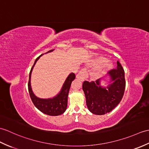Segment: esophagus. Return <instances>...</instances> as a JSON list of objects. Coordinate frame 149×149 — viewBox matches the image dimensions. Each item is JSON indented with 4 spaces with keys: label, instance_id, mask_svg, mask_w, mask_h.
<instances>
[{
    "label": "esophagus",
    "instance_id": "1",
    "mask_svg": "<svg viewBox=\"0 0 149 149\" xmlns=\"http://www.w3.org/2000/svg\"><path fill=\"white\" fill-rule=\"evenodd\" d=\"M88 77V74L87 72V70H86V68H85L82 69V70L79 72L78 74L77 75V78L82 82L84 81Z\"/></svg>",
    "mask_w": 149,
    "mask_h": 149
}]
</instances>
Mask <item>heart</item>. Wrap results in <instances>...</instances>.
Wrapping results in <instances>:
<instances>
[{"label":"heart","mask_w":149,"mask_h":149,"mask_svg":"<svg viewBox=\"0 0 149 149\" xmlns=\"http://www.w3.org/2000/svg\"><path fill=\"white\" fill-rule=\"evenodd\" d=\"M106 61V59L103 57H98L96 59L95 63L97 65H101L103 63L104 64L102 65V67H100L98 70L95 72V75L96 77H99L102 74H104L105 72L108 71L110 68H112L113 67V63L110 61Z\"/></svg>","instance_id":"obj_1"}]
</instances>
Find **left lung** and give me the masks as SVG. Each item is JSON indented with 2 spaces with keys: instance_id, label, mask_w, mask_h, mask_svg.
<instances>
[{
  "instance_id": "1",
  "label": "left lung",
  "mask_w": 149,
  "mask_h": 149,
  "mask_svg": "<svg viewBox=\"0 0 149 149\" xmlns=\"http://www.w3.org/2000/svg\"><path fill=\"white\" fill-rule=\"evenodd\" d=\"M117 69L110 70L105 77L96 82L84 81L82 84L86 105L88 110L95 115H104L109 113L121 101L125 89L124 71L117 61ZM107 81V87L101 82Z\"/></svg>"
}]
</instances>
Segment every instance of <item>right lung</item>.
<instances>
[{"label": "right lung", "mask_w": 149, "mask_h": 149, "mask_svg": "<svg viewBox=\"0 0 149 149\" xmlns=\"http://www.w3.org/2000/svg\"><path fill=\"white\" fill-rule=\"evenodd\" d=\"M54 50V49L50 50L47 52L46 53H51V52H53ZM42 55H40V56H39L36 59L35 62H34L33 67L31 68V70L30 72L29 81V84H28L29 94L34 105L40 112H42V113L48 116H60L61 114L63 113L67 109L69 90H70L72 81L75 78V75L74 73H71L68 75L66 80H65V82L63 83L60 91L56 96H54V97L49 98H40L37 97L32 91V86H31V75H32L33 68L34 66H35L36 62L40 58V56H42Z\"/></svg>", "instance_id": "right-lung-1"}]
</instances>
